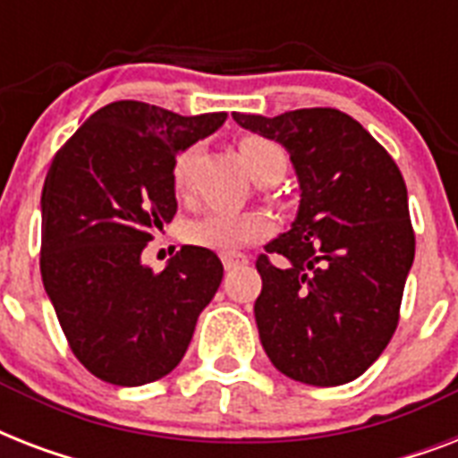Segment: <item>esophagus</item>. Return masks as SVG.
<instances>
[{
  "instance_id": "obj_1",
  "label": "esophagus",
  "mask_w": 458,
  "mask_h": 458,
  "mask_svg": "<svg viewBox=\"0 0 458 458\" xmlns=\"http://www.w3.org/2000/svg\"><path fill=\"white\" fill-rule=\"evenodd\" d=\"M221 261L223 266H225V271H230V268H235V266H242L247 259H244L242 254H223Z\"/></svg>"
}]
</instances>
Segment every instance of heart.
Returning a JSON list of instances; mask_svg holds the SVG:
<instances>
[{
	"instance_id": "b5f03b06",
	"label": "heart",
	"mask_w": 458,
	"mask_h": 458,
	"mask_svg": "<svg viewBox=\"0 0 458 458\" xmlns=\"http://www.w3.org/2000/svg\"><path fill=\"white\" fill-rule=\"evenodd\" d=\"M240 158L247 165V171L257 180L266 175L280 178L287 168V154L271 140L247 135L237 142ZM194 161V147L180 149L173 158L171 180L175 194H185L190 187V168ZM273 228L271 216L264 211H211L199 218L187 223V242L201 250L218 251V254H233L247 244L264 240Z\"/></svg>"
}]
</instances>
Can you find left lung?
I'll list each match as a JSON object with an SVG mask.
<instances>
[{
    "label": "left lung",
    "instance_id": "1",
    "mask_svg": "<svg viewBox=\"0 0 458 458\" xmlns=\"http://www.w3.org/2000/svg\"><path fill=\"white\" fill-rule=\"evenodd\" d=\"M233 118L285 147L301 190L293 228L257 259L261 344L293 380L349 383L397 330L416 251L404 178L385 147L337 109Z\"/></svg>",
    "mask_w": 458,
    "mask_h": 458
}]
</instances>
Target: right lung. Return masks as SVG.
I'll use <instances>...</instances> for the list:
<instances>
[{"mask_svg":"<svg viewBox=\"0 0 458 458\" xmlns=\"http://www.w3.org/2000/svg\"><path fill=\"white\" fill-rule=\"evenodd\" d=\"M225 118L132 99L106 104L47 171L39 273L68 347L104 383L138 387L168 376L221 285L211 250L185 244L161 273L140 257L178 211L175 154Z\"/></svg>","mask_w":458,"mask_h":458,"instance_id":"add662e5","label":"right lung"}]
</instances>
